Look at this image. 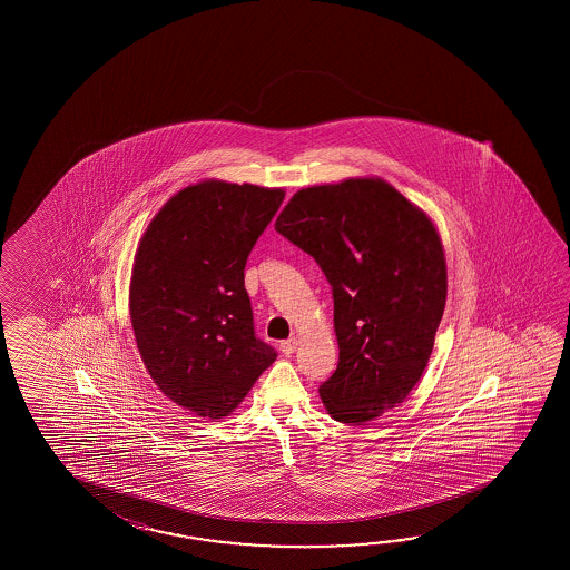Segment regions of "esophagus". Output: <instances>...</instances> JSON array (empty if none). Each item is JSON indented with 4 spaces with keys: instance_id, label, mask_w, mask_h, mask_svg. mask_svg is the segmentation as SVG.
Returning a JSON list of instances; mask_svg holds the SVG:
<instances>
[{
    "instance_id": "34e87169",
    "label": "esophagus",
    "mask_w": 570,
    "mask_h": 570,
    "mask_svg": "<svg viewBox=\"0 0 570 570\" xmlns=\"http://www.w3.org/2000/svg\"><path fill=\"white\" fill-rule=\"evenodd\" d=\"M297 338L285 340V342H281V352L283 354H293V352L297 351Z\"/></svg>"
}]
</instances>
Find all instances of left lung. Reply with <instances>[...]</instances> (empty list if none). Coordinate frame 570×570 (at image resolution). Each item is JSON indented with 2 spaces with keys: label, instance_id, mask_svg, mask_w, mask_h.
Returning <instances> with one entry per match:
<instances>
[{
  "label": "left lung",
  "instance_id": "1",
  "mask_svg": "<svg viewBox=\"0 0 570 570\" xmlns=\"http://www.w3.org/2000/svg\"><path fill=\"white\" fill-rule=\"evenodd\" d=\"M275 230L324 271L334 295L338 368L320 385L326 412L363 425L422 379L446 305V256L424 209L381 177L305 187Z\"/></svg>",
  "mask_w": 570,
  "mask_h": 570
}]
</instances>
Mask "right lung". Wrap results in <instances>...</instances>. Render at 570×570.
Returning a JSON list of instances; mask_svg holds the SVG:
<instances>
[{"mask_svg":"<svg viewBox=\"0 0 570 570\" xmlns=\"http://www.w3.org/2000/svg\"><path fill=\"white\" fill-rule=\"evenodd\" d=\"M283 199L279 187L194 183L158 209L136 248V346L157 387L199 417L234 412L277 358L255 336L244 267Z\"/></svg>","mask_w":570,"mask_h":570,"instance_id":"add662e5","label":"right lung"}]
</instances>
